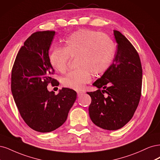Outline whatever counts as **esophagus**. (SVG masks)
Here are the masks:
<instances>
[{"label": "esophagus", "mask_w": 160, "mask_h": 160, "mask_svg": "<svg viewBox=\"0 0 160 160\" xmlns=\"http://www.w3.org/2000/svg\"><path fill=\"white\" fill-rule=\"evenodd\" d=\"M77 94H78V96H80L82 95H83L84 94V92H77Z\"/></svg>", "instance_id": "obj_1"}]
</instances>
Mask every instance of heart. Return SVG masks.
I'll use <instances>...</instances> for the list:
<instances>
[{
	"mask_svg": "<svg viewBox=\"0 0 160 160\" xmlns=\"http://www.w3.org/2000/svg\"><path fill=\"white\" fill-rule=\"evenodd\" d=\"M115 52L114 41L108 36L90 29H80L64 40L63 48H55L49 55L52 68L64 72L70 59L76 58L78 68L64 76V87L80 91L92 80V74L99 75L108 68Z\"/></svg>",
	"mask_w": 160,
	"mask_h": 160,
	"instance_id": "1",
	"label": "heart"
}]
</instances>
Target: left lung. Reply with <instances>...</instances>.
<instances>
[{
	"mask_svg": "<svg viewBox=\"0 0 160 160\" xmlns=\"http://www.w3.org/2000/svg\"><path fill=\"white\" fill-rule=\"evenodd\" d=\"M114 35L117 50L113 63L93 84L98 90L87 92L92 99L88 109L91 120L108 130L120 129L132 119L140 102L142 83L137 50L119 31L114 30Z\"/></svg>",
	"mask_w": 160,
	"mask_h": 160,
	"instance_id": "left-lung-1",
	"label": "left lung"
}]
</instances>
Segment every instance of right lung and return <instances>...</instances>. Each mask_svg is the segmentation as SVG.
<instances>
[{"mask_svg":"<svg viewBox=\"0 0 160 160\" xmlns=\"http://www.w3.org/2000/svg\"><path fill=\"white\" fill-rule=\"evenodd\" d=\"M55 31L31 34L17 55L11 73V91L20 116L32 130L39 132L55 130L66 122L76 99V92L63 88L56 95L47 86H58L52 75L48 50Z\"/></svg>","mask_w":160,"mask_h":160,"instance_id":"add662e5","label":"right lung"}]
</instances>
